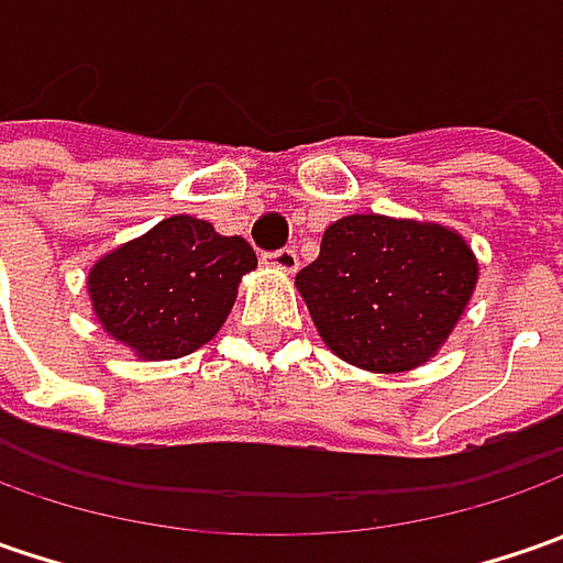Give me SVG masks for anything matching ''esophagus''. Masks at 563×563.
<instances>
[{
  "label": "esophagus",
  "instance_id": "1",
  "mask_svg": "<svg viewBox=\"0 0 563 563\" xmlns=\"http://www.w3.org/2000/svg\"><path fill=\"white\" fill-rule=\"evenodd\" d=\"M266 266L272 269H282V272H294L297 269V253L291 247H282L275 250V253H266Z\"/></svg>",
  "mask_w": 563,
  "mask_h": 563
}]
</instances>
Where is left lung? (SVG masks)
<instances>
[{"label": "left lung", "instance_id": "obj_1", "mask_svg": "<svg viewBox=\"0 0 563 563\" xmlns=\"http://www.w3.org/2000/svg\"><path fill=\"white\" fill-rule=\"evenodd\" d=\"M479 263L457 231L391 216H344L297 272L316 332L338 357L373 373L413 369L466 310Z\"/></svg>", "mask_w": 563, "mask_h": 563}]
</instances>
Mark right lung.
<instances>
[{"mask_svg": "<svg viewBox=\"0 0 563 563\" xmlns=\"http://www.w3.org/2000/svg\"><path fill=\"white\" fill-rule=\"evenodd\" d=\"M250 269L256 253L244 238L172 216L97 260L87 291L115 341L141 360H175L212 341Z\"/></svg>", "mask_w": 563, "mask_h": 563, "instance_id": "right-lung-1", "label": "right lung"}]
</instances>
